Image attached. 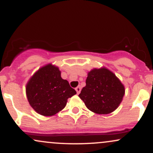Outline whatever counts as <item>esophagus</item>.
I'll list each match as a JSON object with an SVG mask.
<instances>
[{
	"instance_id": "esophagus-1",
	"label": "esophagus",
	"mask_w": 153,
	"mask_h": 153,
	"mask_svg": "<svg viewBox=\"0 0 153 153\" xmlns=\"http://www.w3.org/2000/svg\"><path fill=\"white\" fill-rule=\"evenodd\" d=\"M75 91H76L77 94H79L80 93V91H81V88L80 86H78L77 88H75Z\"/></svg>"
}]
</instances>
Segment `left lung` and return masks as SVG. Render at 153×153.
Listing matches in <instances>:
<instances>
[{
	"instance_id": "8db88e82",
	"label": "left lung",
	"mask_w": 153,
	"mask_h": 153,
	"mask_svg": "<svg viewBox=\"0 0 153 153\" xmlns=\"http://www.w3.org/2000/svg\"><path fill=\"white\" fill-rule=\"evenodd\" d=\"M79 97L91 111L108 114L118 108L124 96V85L106 68H94L88 72Z\"/></svg>"
}]
</instances>
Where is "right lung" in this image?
Listing matches in <instances>:
<instances>
[{
	"mask_svg": "<svg viewBox=\"0 0 153 153\" xmlns=\"http://www.w3.org/2000/svg\"><path fill=\"white\" fill-rule=\"evenodd\" d=\"M29 104L39 114L50 117L62 111L68 99L76 94L68 80L61 78L57 67L48 64L39 68L26 86Z\"/></svg>",
	"mask_w": 153,
	"mask_h": 153,
	"instance_id": "1",
	"label": "right lung"
}]
</instances>
